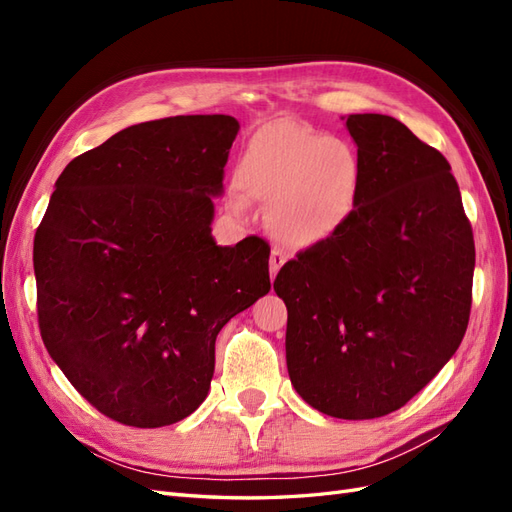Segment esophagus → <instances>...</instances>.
Masks as SVG:
<instances>
[{"label": "esophagus", "mask_w": 512, "mask_h": 512, "mask_svg": "<svg viewBox=\"0 0 512 512\" xmlns=\"http://www.w3.org/2000/svg\"><path fill=\"white\" fill-rule=\"evenodd\" d=\"M284 262H286V254L282 252V250H275L271 252V258H269V273H271V280H275V275H277V271H280L282 267H284Z\"/></svg>", "instance_id": "34e87169"}]
</instances>
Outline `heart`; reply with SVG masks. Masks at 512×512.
Here are the masks:
<instances>
[{
  "label": "heart",
  "instance_id": "1",
  "mask_svg": "<svg viewBox=\"0 0 512 512\" xmlns=\"http://www.w3.org/2000/svg\"><path fill=\"white\" fill-rule=\"evenodd\" d=\"M237 183L228 192L232 211L247 196L267 207L273 237L294 250L327 241L354 209L361 185L356 151L339 138L297 121H273L245 143Z\"/></svg>",
  "mask_w": 512,
  "mask_h": 512
}]
</instances>
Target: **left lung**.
<instances>
[{"mask_svg": "<svg viewBox=\"0 0 512 512\" xmlns=\"http://www.w3.org/2000/svg\"><path fill=\"white\" fill-rule=\"evenodd\" d=\"M361 162L335 235L290 260L286 365L309 406L346 421L391 414L451 361L468 329L474 237L451 164L389 115H348Z\"/></svg>", "mask_w": 512, "mask_h": 512, "instance_id": "8db88e82", "label": "left lung"}]
</instances>
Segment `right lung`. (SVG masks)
<instances>
[{
	"label": "right lung",
	"mask_w": 512,
	"mask_h": 512,
	"mask_svg": "<svg viewBox=\"0 0 512 512\" xmlns=\"http://www.w3.org/2000/svg\"><path fill=\"white\" fill-rule=\"evenodd\" d=\"M230 115L136 123L74 158L36 230L38 322L91 406L164 427L203 404L224 324L271 290L269 245L211 237Z\"/></svg>",
	"instance_id": "1"
}]
</instances>
